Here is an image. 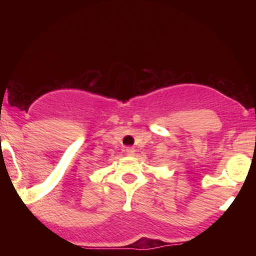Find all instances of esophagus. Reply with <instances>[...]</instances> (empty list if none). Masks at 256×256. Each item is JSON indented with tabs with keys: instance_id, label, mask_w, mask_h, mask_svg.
I'll return each instance as SVG.
<instances>
[{
	"instance_id": "1",
	"label": "esophagus",
	"mask_w": 256,
	"mask_h": 256,
	"mask_svg": "<svg viewBox=\"0 0 256 256\" xmlns=\"http://www.w3.org/2000/svg\"><path fill=\"white\" fill-rule=\"evenodd\" d=\"M125 152H126V155H128V156H134V148H130V146H128V148L125 149Z\"/></svg>"
}]
</instances>
